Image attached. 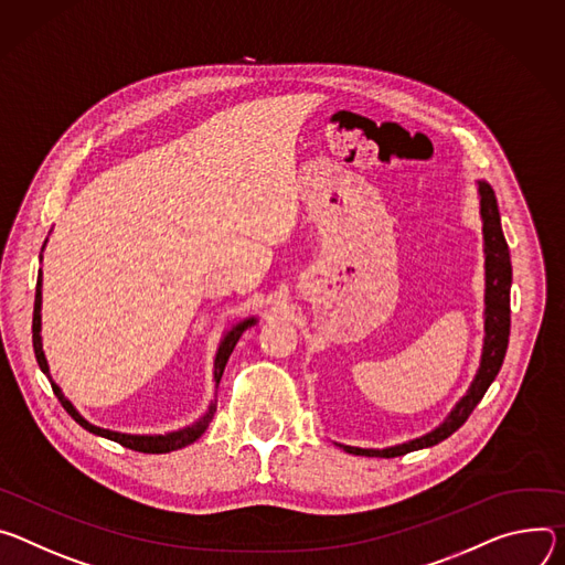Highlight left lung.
Segmentation results:
<instances>
[{"label": "left lung", "mask_w": 565, "mask_h": 565, "mask_svg": "<svg viewBox=\"0 0 565 565\" xmlns=\"http://www.w3.org/2000/svg\"><path fill=\"white\" fill-rule=\"evenodd\" d=\"M480 215H482V233H484V276H487V289H484V348H482V361L476 380L469 388V393L460 399V404L451 411L449 419L430 430L417 440H411L399 447H391L384 451L374 449H356V447H343L348 454L354 456H372V458H395L406 456L411 451L433 447L437 443L447 440L454 435L473 413V408L484 397L487 388L495 380V374L503 365L508 343H510V287H512V263H510V248L503 235V226H500L498 204L491 185L480 181Z\"/></svg>", "instance_id": "left-lung-1"}]
</instances>
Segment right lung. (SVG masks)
<instances>
[{"label": "right lung", "mask_w": 565, "mask_h": 565, "mask_svg": "<svg viewBox=\"0 0 565 565\" xmlns=\"http://www.w3.org/2000/svg\"><path fill=\"white\" fill-rule=\"evenodd\" d=\"M40 287H42V276H38V285H35V305H33V350H35V359H38L40 370L46 374L49 382H51L49 365H46V359H44V352H42V341H40V302H42V289H40ZM254 323H256L254 319H246V321H242L239 326H235V328L224 337V341H222V345H220V350H217V356H215V384H220L222 372H224V367H226V361H228V356H231L235 343L239 341L242 332H244L246 328L254 326ZM51 388H53V393L57 395L60 404L65 406V411H67L83 428H87V430L94 433V435L107 437V440L118 443L120 447H128V449L141 451V454H170V451H177V449H181V447L193 445V443L198 440V437L209 428V424H211V419H213V415H215V408H217V404H211L209 413H206L198 424L188 426V428H183V430H177V433H168V435H125V433H114V430L98 428V426L89 424L87 419H83V417L76 413V408H74L65 397H62L60 388H57L53 382H51Z\"/></svg>", "instance_id": "obj_1"}]
</instances>
